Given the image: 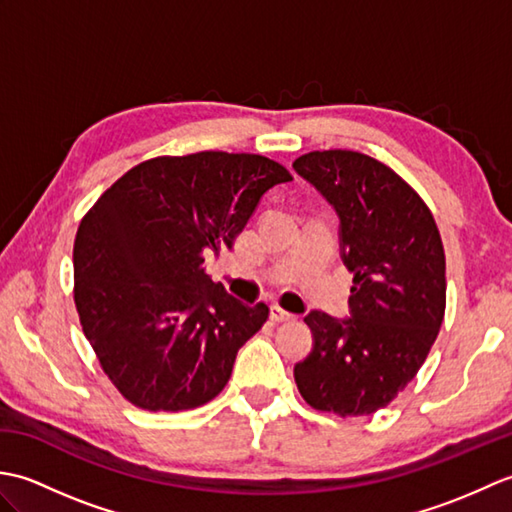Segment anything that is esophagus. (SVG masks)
I'll list each match as a JSON object with an SVG mask.
<instances>
[{
	"instance_id": "1",
	"label": "esophagus",
	"mask_w": 512,
	"mask_h": 512,
	"mask_svg": "<svg viewBox=\"0 0 512 512\" xmlns=\"http://www.w3.org/2000/svg\"><path fill=\"white\" fill-rule=\"evenodd\" d=\"M270 319H273L275 323H286V321L295 319V314H290V312H286L284 308H279V306H273V308H270Z\"/></svg>"
}]
</instances>
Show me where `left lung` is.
<instances>
[{"instance_id": "obj_1", "label": "left lung", "mask_w": 512, "mask_h": 512, "mask_svg": "<svg viewBox=\"0 0 512 512\" xmlns=\"http://www.w3.org/2000/svg\"><path fill=\"white\" fill-rule=\"evenodd\" d=\"M292 167L341 217V255L354 275L347 321L310 312L314 347L295 365L312 409L369 416L387 407L427 361L447 308V262L420 195L376 158L310 151Z\"/></svg>"}]
</instances>
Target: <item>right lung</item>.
Masks as SVG:
<instances>
[{
	"label": "right lung",
	"instance_id": "right-lung-1",
	"mask_svg": "<svg viewBox=\"0 0 512 512\" xmlns=\"http://www.w3.org/2000/svg\"><path fill=\"white\" fill-rule=\"evenodd\" d=\"M292 173L259 154L198 151L129 169L83 215L74 303L85 339L125 400L147 411L202 407L268 319L204 268L231 250L259 198Z\"/></svg>",
	"mask_w": 512,
	"mask_h": 512
}]
</instances>
